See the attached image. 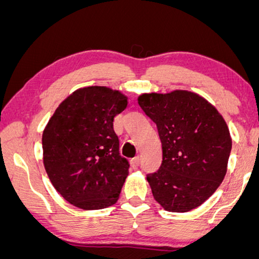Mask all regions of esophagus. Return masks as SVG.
Returning a JSON list of instances; mask_svg holds the SVG:
<instances>
[{
  "label": "esophagus",
  "instance_id": "34e87169",
  "mask_svg": "<svg viewBox=\"0 0 259 259\" xmlns=\"http://www.w3.org/2000/svg\"><path fill=\"white\" fill-rule=\"evenodd\" d=\"M131 162H132V166L134 168H137L138 166L140 165V157L139 155H138V157H136V158H133L132 160H131Z\"/></svg>",
  "mask_w": 259,
  "mask_h": 259
}]
</instances>
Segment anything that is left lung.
Here are the masks:
<instances>
[{"label":"left lung","mask_w":259,"mask_h":259,"mask_svg":"<svg viewBox=\"0 0 259 259\" xmlns=\"http://www.w3.org/2000/svg\"><path fill=\"white\" fill-rule=\"evenodd\" d=\"M138 102L157 125L162 146L160 167L147 175L154 199L169 212L200 206L228 169L232 140L225 120L189 91L141 94Z\"/></svg>","instance_id":"obj_1"}]
</instances>
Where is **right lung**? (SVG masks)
Masks as SVG:
<instances>
[{
  "label": "right lung",
  "mask_w": 259,
  "mask_h": 259,
  "mask_svg": "<svg viewBox=\"0 0 259 259\" xmlns=\"http://www.w3.org/2000/svg\"><path fill=\"white\" fill-rule=\"evenodd\" d=\"M127 97L108 87L80 88L65 99L42 134L44 164L55 190L74 206L101 210L119 199L130 164L113 121Z\"/></svg>",
  "instance_id": "add662e5"
}]
</instances>
